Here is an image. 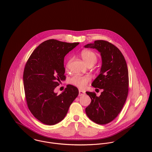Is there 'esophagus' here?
Segmentation results:
<instances>
[{
    "mask_svg": "<svg viewBox=\"0 0 152 152\" xmlns=\"http://www.w3.org/2000/svg\"><path fill=\"white\" fill-rule=\"evenodd\" d=\"M85 94H86V93H85L84 91H82L81 89H79V96H80L85 95Z\"/></svg>",
    "mask_w": 152,
    "mask_h": 152,
    "instance_id": "1",
    "label": "esophagus"
}]
</instances>
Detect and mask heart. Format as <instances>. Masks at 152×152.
<instances>
[{"label":"heart","mask_w":152,"mask_h":152,"mask_svg":"<svg viewBox=\"0 0 152 152\" xmlns=\"http://www.w3.org/2000/svg\"><path fill=\"white\" fill-rule=\"evenodd\" d=\"M81 56L87 65L96 63L97 61L96 54L92 51L89 50H84L81 52ZM71 59H69L66 64V68H68ZM90 77L88 76L74 75L69 80V83L75 87L80 88H84L90 81Z\"/></svg>","instance_id":"obj_1"}]
</instances>
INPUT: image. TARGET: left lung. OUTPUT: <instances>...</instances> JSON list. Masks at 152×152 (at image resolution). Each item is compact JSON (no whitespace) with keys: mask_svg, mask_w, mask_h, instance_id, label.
I'll use <instances>...</instances> for the list:
<instances>
[{"mask_svg":"<svg viewBox=\"0 0 152 152\" xmlns=\"http://www.w3.org/2000/svg\"><path fill=\"white\" fill-rule=\"evenodd\" d=\"M84 47L95 48L101 53L99 75L92 86L103 90L99 96L94 92H86L91 102L86 108V112L95 123L107 124L120 113L128 96L129 75L126 62L121 51L107 41L96 40Z\"/></svg>","mask_w":152,"mask_h":152,"instance_id":"obj_1","label":"left lung"}]
</instances>
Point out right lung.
Wrapping results in <instances>:
<instances>
[{
    "label": "right lung",
    "instance_id": "add662e5",
    "mask_svg": "<svg viewBox=\"0 0 152 152\" xmlns=\"http://www.w3.org/2000/svg\"><path fill=\"white\" fill-rule=\"evenodd\" d=\"M78 44L46 40L34 50L25 65L23 84L28 108L44 124L53 125L61 121L79 94L72 85H67L60 95L54 91L65 80L64 57Z\"/></svg>",
    "mask_w": 152,
    "mask_h": 152
}]
</instances>
